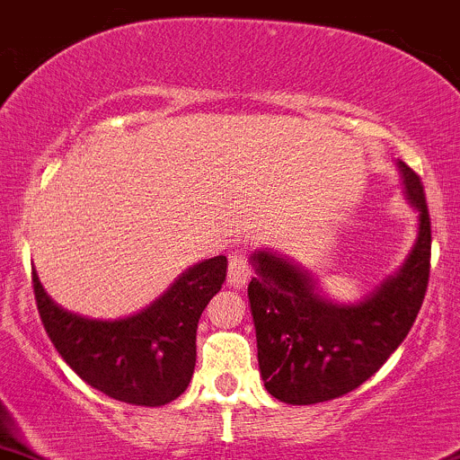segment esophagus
<instances>
[{"label": "esophagus", "mask_w": 460, "mask_h": 460, "mask_svg": "<svg viewBox=\"0 0 460 460\" xmlns=\"http://www.w3.org/2000/svg\"><path fill=\"white\" fill-rule=\"evenodd\" d=\"M250 274H252V270H250L248 259L243 254H232L228 265V286L234 290H243L250 281Z\"/></svg>", "instance_id": "esophagus-1"}]
</instances>
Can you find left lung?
Segmentation results:
<instances>
[{"label": "left lung", "instance_id": "8db88e82", "mask_svg": "<svg viewBox=\"0 0 460 460\" xmlns=\"http://www.w3.org/2000/svg\"><path fill=\"white\" fill-rule=\"evenodd\" d=\"M403 195L416 210V241L394 274L358 301L321 295L314 279L270 250L250 254L248 286L263 385L288 405L339 399L366 383L403 343L423 305L432 230L423 186L396 159Z\"/></svg>", "mask_w": 460, "mask_h": 460}]
</instances>
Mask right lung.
<instances>
[{"label":"right lung","mask_w":460,"mask_h":460,"mask_svg":"<svg viewBox=\"0 0 460 460\" xmlns=\"http://www.w3.org/2000/svg\"><path fill=\"white\" fill-rule=\"evenodd\" d=\"M228 259H206L174 279L172 286L137 314L88 319L64 310L32 270L37 310L59 357L82 381L128 405L159 407L179 399L197 363L201 312L226 281Z\"/></svg>","instance_id":"obj_1"}]
</instances>
